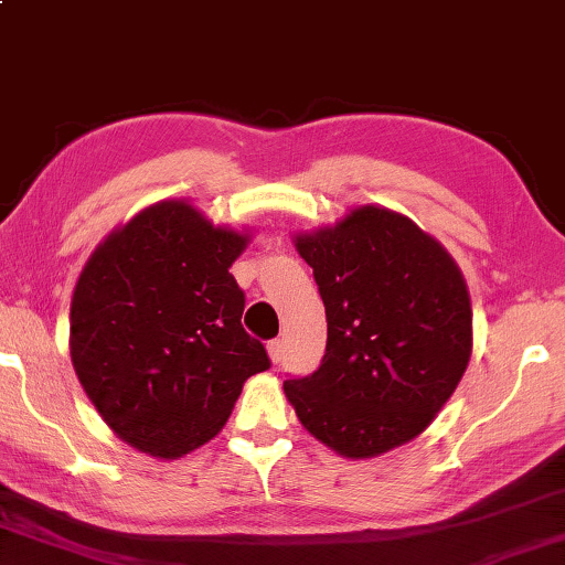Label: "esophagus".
<instances>
[{
	"instance_id": "1",
	"label": "esophagus",
	"mask_w": 565,
	"mask_h": 565,
	"mask_svg": "<svg viewBox=\"0 0 565 565\" xmlns=\"http://www.w3.org/2000/svg\"><path fill=\"white\" fill-rule=\"evenodd\" d=\"M267 354H270L273 364H277L282 360V340H270L267 342Z\"/></svg>"
}]
</instances>
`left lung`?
<instances>
[{"label": "left lung", "mask_w": 565, "mask_h": 565, "mask_svg": "<svg viewBox=\"0 0 565 565\" xmlns=\"http://www.w3.org/2000/svg\"><path fill=\"white\" fill-rule=\"evenodd\" d=\"M328 315L320 367L285 380L312 437L370 459L429 427L471 358V302L449 253L407 215L362 205L298 235Z\"/></svg>", "instance_id": "left-lung-1"}]
</instances>
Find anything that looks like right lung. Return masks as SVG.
Returning <instances> with one entry per match:
<instances>
[{
    "label": "right lung",
    "instance_id": "1",
    "mask_svg": "<svg viewBox=\"0 0 565 565\" xmlns=\"http://www.w3.org/2000/svg\"><path fill=\"white\" fill-rule=\"evenodd\" d=\"M247 243L183 201L118 227L88 257L72 300V362L118 437L173 459L213 439L243 382L270 367L243 328L227 267Z\"/></svg>",
    "mask_w": 565,
    "mask_h": 565
}]
</instances>
